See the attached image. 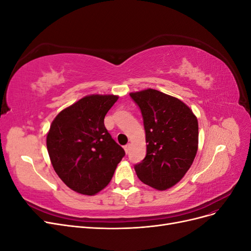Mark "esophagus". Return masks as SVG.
Wrapping results in <instances>:
<instances>
[{
    "mask_svg": "<svg viewBox=\"0 0 251 251\" xmlns=\"http://www.w3.org/2000/svg\"><path fill=\"white\" fill-rule=\"evenodd\" d=\"M124 149H125V151H126V153L127 154L128 151H130V150H131V144H130V143H127L126 146H125V147H124Z\"/></svg>",
    "mask_w": 251,
    "mask_h": 251,
    "instance_id": "esophagus-1",
    "label": "esophagus"
}]
</instances>
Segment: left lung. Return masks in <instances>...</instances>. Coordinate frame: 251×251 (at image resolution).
<instances>
[{"mask_svg":"<svg viewBox=\"0 0 251 251\" xmlns=\"http://www.w3.org/2000/svg\"><path fill=\"white\" fill-rule=\"evenodd\" d=\"M146 130L147 156L135 165L144 184L165 191L184 177L198 151V119L187 104L154 89L132 92Z\"/></svg>","mask_w":251,"mask_h":251,"instance_id":"obj_1","label":"left lung"}]
</instances>
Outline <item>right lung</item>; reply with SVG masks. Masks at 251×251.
<instances>
[{"label":"right lung","instance_id":"1","mask_svg":"<svg viewBox=\"0 0 251 251\" xmlns=\"http://www.w3.org/2000/svg\"><path fill=\"white\" fill-rule=\"evenodd\" d=\"M117 95L92 94L60 111L47 134V150L57 176L72 191L93 196L107 186L125 150L104 126Z\"/></svg>","mask_w":251,"mask_h":251}]
</instances>
